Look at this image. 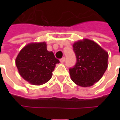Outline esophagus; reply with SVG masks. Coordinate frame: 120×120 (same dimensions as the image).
Masks as SVG:
<instances>
[{"label":"esophagus","instance_id":"obj_1","mask_svg":"<svg viewBox=\"0 0 120 120\" xmlns=\"http://www.w3.org/2000/svg\"><path fill=\"white\" fill-rule=\"evenodd\" d=\"M65 57H63L62 59H60V62L61 63H64L65 62Z\"/></svg>","mask_w":120,"mask_h":120}]
</instances>
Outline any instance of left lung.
Instances as JSON below:
<instances>
[{
    "mask_svg": "<svg viewBox=\"0 0 120 120\" xmlns=\"http://www.w3.org/2000/svg\"><path fill=\"white\" fill-rule=\"evenodd\" d=\"M77 63L69 69L71 80L77 85L87 87L102 77L108 64V53L92 40L83 39L73 45Z\"/></svg>",
    "mask_w": 120,
    "mask_h": 120,
    "instance_id": "8db88e82",
    "label": "left lung"
}]
</instances>
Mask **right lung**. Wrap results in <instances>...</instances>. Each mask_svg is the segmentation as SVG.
Here are the masks:
<instances>
[{"mask_svg": "<svg viewBox=\"0 0 120 120\" xmlns=\"http://www.w3.org/2000/svg\"><path fill=\"white\" fill-rule=\"evenodd\" d=\"M59 61L52 51H48L45 42L30 43L25 45L15 60L21 76L29 83L41 85L51 79Z\"/></svg>", "mask_w": 120, "mask_h": 120, "instance_id": "right-lung-1", "label": "right lung"}]
</instances>
